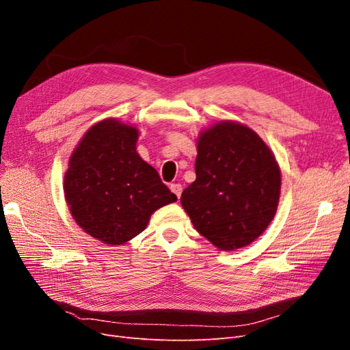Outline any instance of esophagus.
I'll return each instance as SVG.
<instances>
[{
  "mask_svg": "<svg viewBox=\"0 0 350 350\" xmlns=\"http://www.w3.org/2000/svg\"><path fill=\"white\" fill-rule=\"evenodd\" d=\"M169 188H171V191H172L178 198L181 197V193H183V185H181V184L174 183V184L169 185Z\"/></svg>",
  "mask_w": 350,
  "mask_h": 350,
  "instance_id": "1",
  "label": "esophagus"
}]
</instances>
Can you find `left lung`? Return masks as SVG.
Returning <instances> with one entry per match:
<instances>
[{
  "label": "left lung",
  "mask_w": 350,
  "mask_h": 350,
  "mask_svg": "<svg viewBox=\"0 0 350 350\" xmlns=\"http://www.w3.org/2000/svg\"><path fill=\"white\" fill-rule=\"evenodd\" d=\"M196 181L181 204L198 234L224 251L257 239L276 215L280 169L260 137L238 122H217L201 133Z\"/></svg>",
  "instance_id": "obj_1"
}]
</instances>
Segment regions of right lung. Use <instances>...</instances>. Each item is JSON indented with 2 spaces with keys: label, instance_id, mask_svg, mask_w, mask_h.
Wrapping results in <instances>:
<instances>
[{
  "label": "right lung",
  "instance_id": "right-lung-1",
  "mask_svg": "<svg viewBox=\"0 0 350 350\" xmlns=\"http://www.w3.org/2000/svg\"><path fill=\"white\" fill-rule=\"evenodd\" d=\"M139 133L105 120L84 134L64 176L70 213L93 238L121 245L146 229L154 210L176 201L157 171L135 152Z\"/></svg>",
  "mask_w": 350,
  "mask_h": 350
}]
</instances>
